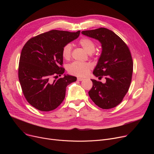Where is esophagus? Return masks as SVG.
Returning <instances> with one entry per match:
<instances>
[{
	"mask_svg": "<svg viewBox=\"0 0 154 154\" xmlns=\"http://www.w3.org/2000/svg\"><path fill=\"white\" fill-rule=\"evenodd\" d=\"M84 79L83 78H81V77H78L77 78V80L78 81H82V80H83Z\"/></svg>",
	"mask_w": 154,
	"mask_h": 154,
	"instance_id": "1",
	"label": "esophagus"
}]
</instances>
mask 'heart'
Returning <instances> with one entry per match:
<instances>
[{"instance_id": "heart-1", "label": "heart", "mask_w": 154, "mask_h": 154, "mask_svg": "<svg viewBox=\"0 0 154 154\" xmlns=\"http://www.w3.org/2000/svg\"><path fill=\"white\" fill-rule=\"evenodd\" d=\"M79 44L91 55L94 54L95 44L92 40L87 37H82L79 40ZM72 47L71 44L68 43L64 45L62 49V55L63 59L69 60L72 56ZM92 68V65L90 62H80L75 61L70 63L68 66L67 69L68 72L72 75L79 77H84L88 74V73Z\"/></svg>"}]
</instances>
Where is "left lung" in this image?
<instances>
[{
	"mask_svg": "<svg viewBox=\"0 0 154 154\" xmlns=\"http://www.w3.org/2000/svg\"><path fill=\"white\" fill-rule=\"evenodd\" d=\"M82 34L101 43L102 52L93 74L106 79L105 84L91 79L93 85L88 95L100 108H114L122 101L132 81L133 61L131 51L122 38L106 28L84 30Z\"/></svg>",
	"mask_w": 154,
	"mask_h": 154,
	"instance_id": "obj_1",
	"label": "left lung"
}]
</instances>
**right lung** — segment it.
Segmentation results:
<instances>
[{
    "label": "right lung",
    "instance_id": "obj_1",
    "mask_svg": "<svg viewBox=\"0 0 154 154\" xmlns=\"http://www.w3.org/2000/svg\"><path fill=\"white\" fill-rule=\"evenodd\" d=\"M80 32L50 30L30 38L23 47L19 79L24 97L35 109L48 112L58 107L65 99L67 86L76 81L75 77L69 75L52 78L64 73L62 49Z\"/></svg>",
    "mask_w": 154,
    "mask_h": 154
}]
</instances>
